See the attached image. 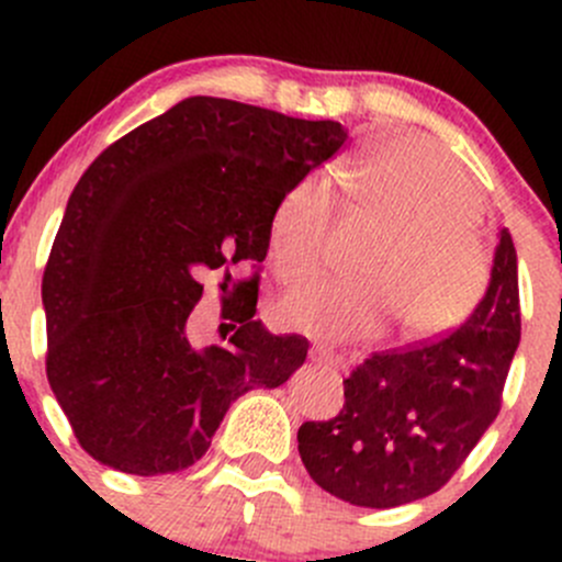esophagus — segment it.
<instances>
[{
    "instance_id": "34e87169",
    "label": "esophagus",
    "mask_w": 562,
    "mask_h": 562,
    "mask_svg": "<svg viewBox=\"0 0 562 562\" xmlns=\"http://www.w3.org/2000/svg\"><path fill=\"white\" fill-rule=\"evenodd\" d=\"M310 361L321 367H342V356H337L334 350L323 348V345H313L310 348Z\"/></svg>"
}]
</instances>
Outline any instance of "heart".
<instances>
[{
  "label": "heart",
  "mask_w": 562,
  "mask_h": 562,
  "mask_svg": "<svg viewBox=\"0 0 562 562\" xmlns=\"http://www.w3.org/2000/svg\"><path fill=\"white\" fill-rule=\"evenodd\" d=\"M339 184L386 228L367 269L372 282L315 280L293 288L277 302V323L323 342L381 337L394 317L413 339L457 326L490 274L475 236L481 192L473 181L435 146L402 138L345 160ZM334 212L331 181L323 173L304 176L282 195L269 225V255L282 280L321 269Z\"/></svg>",
  "instance_id": "heart-1"
}]
</instances>
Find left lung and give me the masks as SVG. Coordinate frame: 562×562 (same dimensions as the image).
Returning <instances> with one entry per match:
<instances>
[{
  "instance_id": "obj_1",
  "label": "left lung",
  "mask_w": 562,
  "mask_h": 562,
  "mask_svg": "<svg viewBox=\"0 0 562 562\" xmlns=\"http://www.w3.org/2000/svg\"><path fill=\"white\" fill-rule=\"evenodd\" d=\"M519 328L517 249L501 228L490 285L462 326L422 348L372 353L350 370L339 416L299 427L315 484L361 508L438 492L501 411Z\"/></svg>"
}]
</instances>
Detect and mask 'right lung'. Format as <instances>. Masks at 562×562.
Wrapping results in <instances>:
<instances>
[{"mask_svg":"<svg viewBox=\"0 0 562 562\" xmlns=\"http://www.w3.org/2000/svg\"><path fill=\"white\" fill-rule=\"evenodd\" d=\"M348 140L223 98H187L108 146L67 201L43 274L50 391L89 457L133 475L195 464L228 407L277 389L310 342L255 321L258 274L234 282L228 348L192 345L206 271L260 263L277 203ZM223 288V291H225Z\"/></svg>","mask_w":562,"mask_h":562,"instance_id":"right-lung-1","label":"right lung"}]
</instances>
